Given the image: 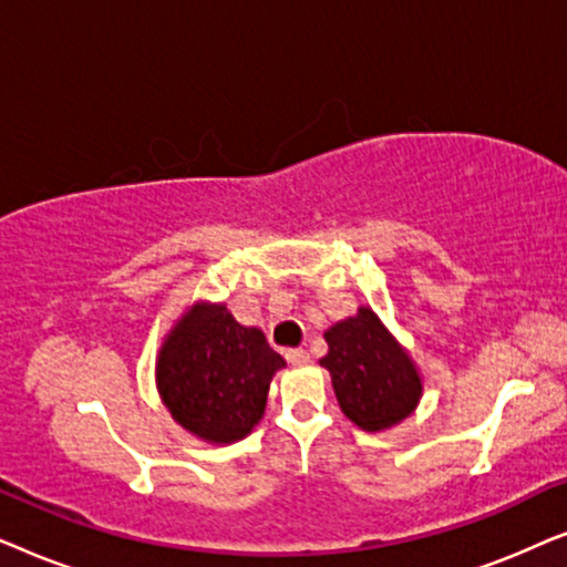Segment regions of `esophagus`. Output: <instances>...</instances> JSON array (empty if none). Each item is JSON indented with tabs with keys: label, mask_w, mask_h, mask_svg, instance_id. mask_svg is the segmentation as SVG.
<instances>
[{
	"label": "esophagus",
	"mask_w": 567,
	"mask_h": 567,
	"mask_svg": "<svg viewBox=\"0 0 567 567\" xmlns=\"http://www.w3.org/2000/svg\"><path fill=\"white\" fill-rule=\"evenodd\" d=\"M286 361L293 363V367H305L309 361V353L305 348H289V351H286Z\"/></svg>",
	"instance_id": "34e87169"
}]
</instances>
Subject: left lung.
<instances>
[{"instance_id":"obj_1","label":"left lung","mask_w":567,"mask_h":567,"mask_svg":"<svg viewBox=\"0 0 567 567\" xmlns=\"http://www.w3.org/2000/svg\"><path fill=\"white\" fill-rule=\"evenodd\" d=\"M338 405L363 431H384L405 421L421 400L423 384L415 363L390 336L382 320L361 307L359 315L324 332Z\"/></svg>"}]
</instances>
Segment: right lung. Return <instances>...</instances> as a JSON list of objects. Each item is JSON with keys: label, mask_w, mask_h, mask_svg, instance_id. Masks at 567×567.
<instances>
[{"label": "right lung", "mask_w": 567, "mask_h": 567, "mask_svg": "<svg viewBox=\"0 0 567 567\" xmlns=\"http://www.w3.org/2000/svg\"><path fill=\"white\" fill-rule=\"evenodd\" d=\"M284 367L258 328L239 324L224 305H196L162 343L157 384L183 429L229 444L260 421L270 379Z\"/></svg>", "instance_id": "obj_1"}]
</instances>
